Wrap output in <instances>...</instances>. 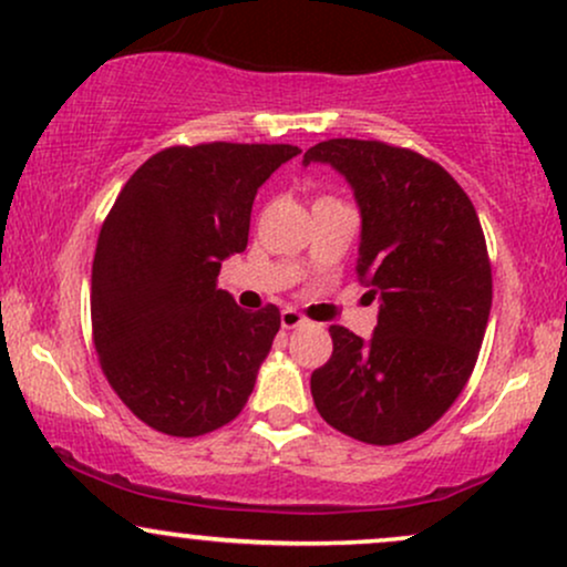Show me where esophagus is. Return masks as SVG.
Masks as SVG:
<instances>
[{
	"label": "esophagus",
	"mask_w": 567,
	"mask_h": 567,
	"mask_svg": "<svg viewBox=\"0 0 567 567\" xmlns=\"http://www.w3.org/2000/svg\"><path fill=\"white\" fill-rule=\"evenodd\" d=\"M279 320H282V328L285 330H292V328H301V324H306L309 320L301 315V311H296L292 306H288V309H282V315H279Z\"/></svg>",
	"instance_id": "esophagus-1"
}]
</instances>
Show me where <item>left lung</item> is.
I'll use <instances>...</instances> for the list:
<instances>
[{
	"label": "left lung",
	"mask_w": 567,
	"mask_h": 567,
	"mask_svg": "<svg viewBox=\"0 0 567 567\" xmlns=\"http://www.w3.org/2000/svg\"><path fill=\"white\" fill-rule=\"evenodd\" d=\"M309 162H328L354 188L357 277L381 301L370 341L330 324L333 354L311 373V396L349 437L413 440L464 392L483 347L493 275L477 210L445 167L392 143L330 138Z\"/></svg>",
	"instance_id": "left-lung-1"
}]
</instances>
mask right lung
<instances>
[{
    "label": "right lung",
    "instance_id": "1",
    "mask_svg": "<svg viewBox=\"0 0 567 567\" xmlns=\"http://www.w3.org/2000/svg\"><path fill=\"white\" fill-rule=\"evenodd\" d=\"M298 152L226 141L162 148L103 220L93 341L103 375L146 426L199 437L243 413L279 309H239L216 279L220 261L247 247L258 186Z\"/></svg>",
    "mask_w": 567,
    "mask_h": 567
}]
</instances>
